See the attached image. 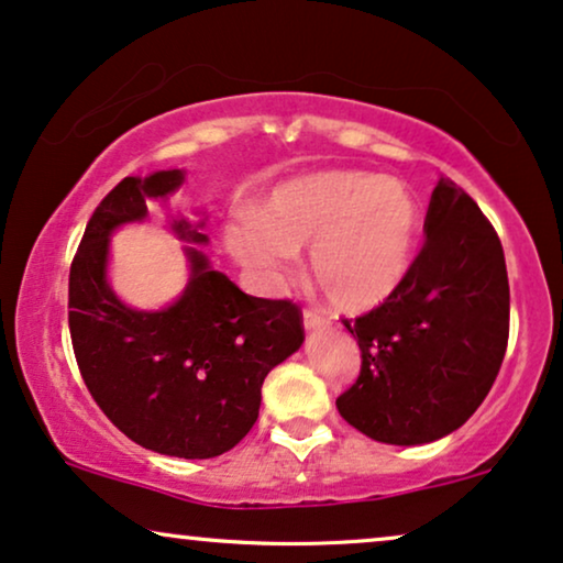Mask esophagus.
<instances>
[{
    "instance_id": "34e87169",
    "label": "esophagus",
    "mask_w": 563,
    "mask_h": 563,
    "mask_svg": "<svg viewBox=\"0 0 563 563\" xmlns=\"http://www.w3.org/2000/svg\"><path fill=\"white\" fill-rule=\"evenodd\" d=\"M303 327H306V330H327V327H330V322H327V319L319 314V311L306 309L303 311Z\"/></svg>"
}]
</instances>
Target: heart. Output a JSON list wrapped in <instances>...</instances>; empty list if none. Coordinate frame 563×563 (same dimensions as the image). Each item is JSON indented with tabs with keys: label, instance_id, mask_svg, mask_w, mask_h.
Here are the masks:
<instances>
[{
	"label": "heart",
	"instance_id": "1",
	"mask_svg": "<svg viewBox=\"0 0 563 563\" xmlns=\"http://www.w3.org/2000/svg\"><path fill=\"white\" fill-rule=\"evenodd\" d=\"M421 208L405 184L364 170H327L280 184L265 210L225 225V246L275 286L309 246V267L334 306L368 311L389 301L416 262Z\"/></svg>",
	"mask_w": 563,
	"mask_h": 563
}]
</instances>
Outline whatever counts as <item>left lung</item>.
I'll list each match as a JSON object with an SVG mask.
<instances>
[{
	"mask_svg": "<svg viewBox=\"0 0 563 563\" xmlns=\"http://www.w3.org/2000/svg\"><path fill=\"white\" fill-rule=\"evenodd\" d=\"M423 233L400 290L345 319L361 374L338 410L382 444H429L457 431L486 400L507 353L509 280L494 225L441 176Z\"/></svg>",
	"mask_w": 563,
	"mask_h": 563,
	"instance_id": "1",
	"label": "left lung"
}]
</instances>
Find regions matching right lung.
Returning <instances> with one entry per match:
<instances>
[{"label": "right lung", "instance_id": "1", "mask_svg": "<svg viewBox=\"0 0 563 563\" xmlns=\"http://www.w3.org/2000/svg\"><path fill=\"white\" fill-rule=\"evenodd\" d=\"M184 170L126 176L98 205L69 269V334L92 400L119 431L168 457L208 460L233 450L260 416L262 382L303 343L301 311L239 290L199 244L205 218L170 216L189 280L163 309H132L109 283L111 233L147 218Z\"/></svg>", "mask_w": 563, "mask_h": 563}]
</instances>
